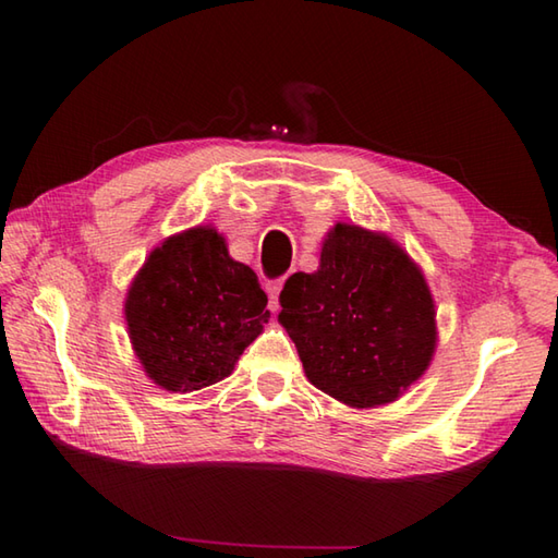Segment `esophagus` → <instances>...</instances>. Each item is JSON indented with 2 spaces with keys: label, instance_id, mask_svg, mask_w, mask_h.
I'll list each match as a JSON object with an SVG mask.
<instances>
[{
  "label": "esophagus",
  "instance_id": "34e87169",
  "mask_svg": "<svg viewBox=\"0 0 558 558\" xmlns=\"http://www.w3.org/2000/svg\"><path fill=\"white\" fill-rule=\"evenodd\" d=\"M282 290V280H270L266 286V292H268V310L270 312H278V294Z\"/></svg>",
  "mask_w": 558,
  "mask_h": 558
}]
</instances>
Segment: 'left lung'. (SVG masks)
Returning a JSON list of instances; mask_svg holds the SVG:
<instances>
[{
	"mask_svg": "<svg viewBox=\"0 0 558 558\" xmlns=\"http://www.w3.org/2000/svg\"><path fill=\"white\" fill-rule=\"evenodd\" d=\"M280 306L306 378L350 408L398 400L434 357L429 286L388 234L338 222L318 270L290 276Z\"/></svg>",
	"mask_w": 558,
	"mask_h": 558,
	"instance_id": "obj_1",
	"label": "left lung"
}]
</instances>
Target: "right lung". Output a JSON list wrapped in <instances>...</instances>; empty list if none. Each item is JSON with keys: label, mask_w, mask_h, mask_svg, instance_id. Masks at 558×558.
I'll use <instances>...</instances> for the list:
<instances>
[{"label": "right lung", "mask_w": 558, "mask_h": 558, "mask_svg": "<svg viewBox=\"0 0 558 558\" xmlns=\"http://www.w3.org/2000/svg\"><path fill=\"white\" fill-rule=\"evenodd\" d=\"M256 272L228 254L210 225L156 246L126 292L124 316L136 357L172 393L230 376L270 312Z\"/></svg>", "instance_id": "obj_1"}]
</instances>
